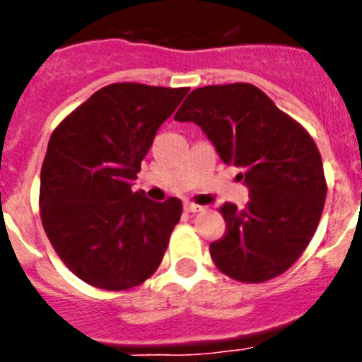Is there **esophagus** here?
Segmentation results:
<instances>
[{
	"label": "esophagus",
	"mask_w": 362,
	"mask_h": 362,
	"mask_svg": "<svg viewBox=\"0 0 362 362\" xmlns=\"http://www.w3.org/2000/svg\"><path fill=\"white\" fill-rule=\"evenodd\" d=\"M203 210H206V206H201V204H196V203H185V212L188 214L203 212Z\"/></svg>",
	"instance_id": "obj_1"
}]
</instances>
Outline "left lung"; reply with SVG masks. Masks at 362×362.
<instances>
[{
    "mask_svg": "<svg viewBox=\"0 0 362 362\" xmlns=\"http://www.w3.org/2000/svg\"><path fill=\"white\" fill-rule=\"evenodd\" d=\"M174 119L199 124L250 190L245 209H219L226 232L210 245L216 267L254 284L284 274L306 250L325 209L328 187L312 136L250 83L196 88Z\"/></svg>",
    "mask_w": 362,
    "mask_h": 362,
    "instance_id": "1",
    "label": "left lung"
}]
</instances>
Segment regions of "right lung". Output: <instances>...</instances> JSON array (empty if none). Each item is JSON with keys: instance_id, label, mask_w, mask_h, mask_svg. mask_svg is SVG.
<instances>
[{"instance_id": "add662e5", "label": "right lung", "mask_w": 362, "mask_h": 362, "mask_svg": "<svg viewBox=\"0 0 362 362\" xmlns=\"http://www.w3.org/2000/svg\"><path fill=\"white\" fill-rule=\"evenodd\" d=\"M188 88L112 83L72 110L50 136L40 214L65 267L86 284L130 290L158 270L183 203L132 190L163 121Z\"/></svg>"}]
</instances>
